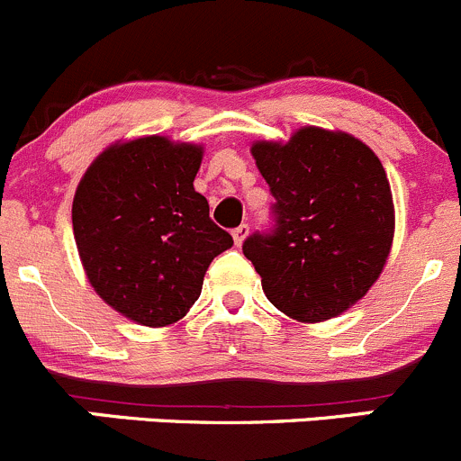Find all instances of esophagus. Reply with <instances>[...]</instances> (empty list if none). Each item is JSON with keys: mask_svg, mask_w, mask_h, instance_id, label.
Listing matches in <instances>:
<instances>
[{"mask_svg": "<svg viewBox=\"0 0 461 461\" xmlns=\"http://www.w3.org/2000/svg\"><path fill=\"white\" fill-rule=\"evenodd\" d=\"M246 235H249V226H246V224L237 226V229L232 230V240H235L237 246H241V241L246 240Z\"/></svg>", "mask_w": 461, "mask_h": 461, "instance_id": "1", "label": "esophagus"}]
</instances>
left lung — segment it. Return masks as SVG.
<instances>
[{"instance_id": "1", "label": "left lung", "mask_w": 461, "mask_h": 461, "mask_svg": "<svg viewBox=\"0 0 461 461\" xmlns=\"http://www.w3.org/2000/svg\"><path fill=\"white\" fill-rule=\"evenodd\" d=\"M250 154L276 197L273 229L241 246L264 294L300 322L339 316L379 280L392 249L394 203L379 157L321 127L259 140Z\"/></svg>"}]
</instances>
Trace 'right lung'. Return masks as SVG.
Masks as SVG:
<instances>
[{
	"label": "right lung",
	"mask_w": 461,
	"mask_h": 461,
	"mask_svg": "<svg viewBox=\"0 0 461 461\" xmlns=\"http://www.w3.org/2000/svg\"><path fill=\"white\" fill-rule=\"evenodd\" d=\"M203 148L166 136L113 143L77 184L71 220L95 294L145 327L181 321L232 237L193 181Z\"/></svg>",
	"instance_id": "1"
}]
</instances>
